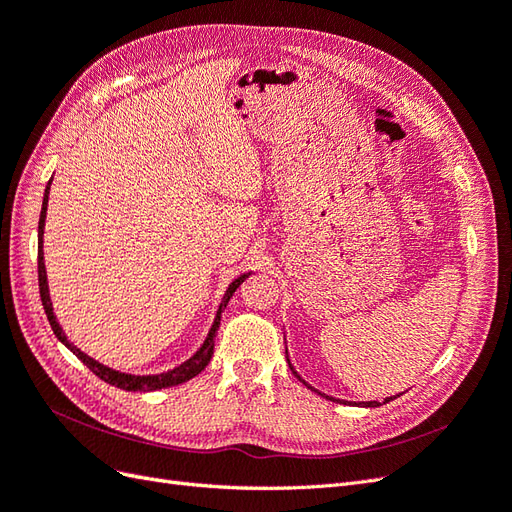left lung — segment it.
Masks as SVG:
<instances>
[{"label": "left lung", "mask_w": 512, "mask_h": 512, "mask_svg": "<svg viewBox=\"0 0 512 512\" xmlns=\"http://www.w3.org/2000/svg\"><path fill=\"white\" fill-rule=\"evenodd\" d=\"M287 361H289V355H287ZM289 368H291V372H293L295 376H298V378H300V374H298V372H295V368L291 366V361H289ZM300 381H302V378H300ZM302 383H304V381H302ZM304 385H306V383H304ZM306 387H308V385H306ZM310 389H312V387H310ZM321 395H323V393H321ZM327 400H334V398H329V395H327ZM389 400H393V398H387L385 402H389ZM364 406H370V408H374V406H381V402H364Z\"/></svg>", "instance_id": "left-lung-1"}]
</instances>
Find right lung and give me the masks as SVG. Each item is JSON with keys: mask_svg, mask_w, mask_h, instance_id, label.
Instances as JSON below:
<instances>
[{"mask_svg": "<svg viewBox=\"0 0 512 512\" xmlns=\"http://www.w3.org/2000/svg\"><path fill=\"white\" fill-rule=\"evenodd\" d=\"M48 191H51V180H48L46 185V191H44V202H42V212H40V223H38V283H40V298H42V306H44V312L48 317V323H51L55 336L68 346V349L85 364L93 374H97L102 378V381H106L108 385H114L119 389H125V391H155V389H166V387H174V385H180L189 381V378L200 374L206 366L208 361L212 357V351H214V338H217V332H219V325H221V312L225 310L229 298H232L234 291L244 283L246 278L251 276V272H246L242 276H238L232 285L227 287L223 300H221V306L217 310V317H214V323L210 327V332L204 340V344L200 346V351H197L191 359H187L185 364H180L178 368L174 370H168L163 374H148V376H136V374H125V372H119V370H112L108 366H102L100 361L91 359L89 355L82 353L80 349H76V346L65 338L63 329L59 327L55 315H53V304H51V295H48V283H46V268H44V253H42V236H44V219H46V206H48Z\"/></svg>", "mask_w": 512, "mask_h": 512, "instance_id": "1", "label": "right lung"}]
</instances>
